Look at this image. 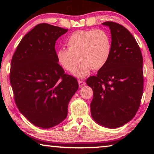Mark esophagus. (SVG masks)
Wrapping results in <instances>:
<instances>
[{"label":"esophagus","mask_w":154,"mask_h":154,"mask_svg":"<svg viewBox=\"0 0 154 154\" xmlns=\"http://www.w3.org/2000/svg\"><path fill=\"white\" fill-rule=\"evenodd\" d=\"M78 83H79V86L80 88H82L83 86V85H85V82H83V81H82V80H80V79L78 80Z\"/></svg>","instance_id":"esophagus-1"}]
</instances>
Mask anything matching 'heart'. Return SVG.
<instances>
[{"label":"heart","mask_w":154,"mask_h":154,"mask_svg":"<svg viewBox=\"0 0 154 154\" xmlns=\"http://www.w3.org/2000/svg\"><path fill=\"white\" fill-rule=\"evenodd\" d=\"M69 48H61L57 51L59 63L65 70L72 71L81 60L83 62L73 72L83 78L92 69H101L107 63L111 54V38L104 30L75 31L68 38Z\"/></svg>","instance_id":"heart-1"}]
</instances>
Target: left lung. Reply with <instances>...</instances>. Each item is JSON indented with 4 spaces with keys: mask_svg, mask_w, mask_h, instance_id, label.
<instances>
[{
    "mask_svg": "<svg viewBox=\"0 0 154 154\" xmlns=\"http://www.w3.org/2000/svg\"><path fill=\"white\" fill-rule=\"evenodd\" d=\"M109 27L111 54L107 63L86 83L93 90L91 115L96 123L109 128L130 122L139 108L143 91V56L139 45L123 26L113 22Z\"/></svg>",
    "mask_w": 154,
    "mask_h": 154,
    "instance_id": "1",
    "label": "left lung"
}]
</instances>
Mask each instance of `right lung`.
<instances>
[{
  "mask_svg": "<svg viewBox=\"0 0 154 154\" xmlns=\"http://www.w3.org/2000/svg\"><path fill=\"white\" fill-rule=\"evenodd\" d=\"M67 31L45 23L36 25L21 40L11 60L9 78L15 104L30 123L41 128L64 120L79 88L57 58L56 41Z\"/></svg>",
  "mask_w": 154,
  "mask_h": 154,
  "instance_id": "1",
  "label": "right lung"
}]
</instances>
